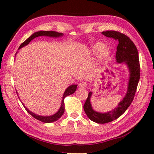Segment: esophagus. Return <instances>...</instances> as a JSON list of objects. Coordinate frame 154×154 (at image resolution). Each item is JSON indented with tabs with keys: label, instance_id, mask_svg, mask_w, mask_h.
<instances>
[{
	"label": "esophagus",
	"instance_id": "1",
	"mask_svg": "<svg viewBox=\"0 0 154 154\" xmlns=\"http://www.w3.org/2000/svg\"><path fill=\"white\" fill-rule=\"evenodd\" d=\"M79 88H86L88 86V84L85 83V82H81V83H79Z\"/></svg>",
	"mask_w": 154,
	"mask_h": 154
}]
</instances>
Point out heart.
<instances>
[{
    "instance_id": "heart-1",
    "label": "heart",
    "mask_w": 154,
    "mask_h": 154,
    "mask_svg": "<svg viewBox=\"0 0 154 154\" xmlns=\"http://www.w3.org/2000/svg\"><path fill=\"white\" fill-rule=\"evenodd\" d=\"M90 54L93 57H100V60L104 62L108 60L111 55V50L107 48L105 43L102 42H98L92 46L90 50Z\"/></svg>"
}]
</instances>
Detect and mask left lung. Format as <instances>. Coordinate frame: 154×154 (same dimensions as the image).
<instances>
[{"instance_id": "left-lung-1", "label": "left lung", "mask_w": 154, "mask_h": 154, "mask_svg": "<svg viewBox=\"0 0 154 154\" xmlns=\"http://www.w3.org/2000/svg\"><path fill=\"white\" fill-rule=\"evenodd\" d=\"M102 33L105 36L119 41L116 60L118 64H125L129 69L130 76L128 90L125 97L119 103L118 106L106 113L97 112L92 108L90 98L92 92H90L83 106L86 115L91 121L97 123H106L119 118L125 113L133 100L140 78V66L138 51L133 42L127 35L116 31H106Z\"/></svg>"}]
</instances>
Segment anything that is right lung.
Returning <instances> with one entry per match:
<instances>
[{
  "label": "right lung",
  "mask_w": 154,
  "mask_h": 154,
  "mask_svg": "<svg viewBox=\"0 0 154 154\" xmlns=\"http://www.w3.org/2000/svg\"><path fill=\"white\" fill-rule=\"evenodd\" d=\"M63 35L64 34H63L62 33H58V32H57V31H38V32H35L34 33H33V34L31 35L30 37L28 38H27L26 41L24 42V43H22V44H21L20 48H19V49L24 47L25 45H28V44L30 43V42L32 41L33 39H34L35 38H36V37L48 36V37H51V38H60V37H62ZM76 88H77V85H71L70 86H69V87L66 88V90H65V92H64V94H63L62 100V103H61L60 108L59 109L57 112L55 113L54 114L52 115V116H43L37 115V114H35V113H33L32 111H29V109L24 106V104H23V103H22V104H23V106H24V108L26 110L27 112H28L30 115L32 116L34 119L38 120V121H41V122H43V123H52V122L57 121V120L59 119H60V118L62 117V116L64 114V98L67 96L70 95V94H72L73 93H74L75 90H76Z\"/></svg>",
  "instance_id": "obj_1"
}]
</instances>
